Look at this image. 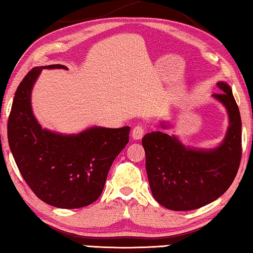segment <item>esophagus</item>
I'll return each instance as SVG.
<instances>
[{
	"label": "esophagus",
	"instance_id": "esophagus-1",
	"mask_svg": "<svg viewBox=\"0 0 253 253\" xmlns=\"http://www.w3.org/2000/svg\"><path fill=\"white\" fill-rule=\"evenodd\" d=\"M144 131L145 128L142 125L134 126L133 129H131V137H133V139H141L143 135H144Z\"/></svg>",
	"mask_w": 253,
	"mask_h": 253
}]
</instances>
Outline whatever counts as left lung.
Segmentation results:
<instances>
[{
  "label": "left lung",
  "instance_id": "left-lung-1",
  "mask_svg": "<svg viewBox=\"0 0 253 253\" xmlns=\"http://www.w3.org/2000/svg\"><path fill=\"white\" fill-rule=\"evenodd\" d=\"M212 97L224 105L228 127L219 145L191 148L175 135L151 131L142 138L145 167L153 198L174 211L194 210L221 197L234 180L242 156V122L232 88L218 82ZM163 128L168 125L161 123Z\"/></svg>",
  "mask_w": 253,
  "mask_h": 253
}]
</instances>
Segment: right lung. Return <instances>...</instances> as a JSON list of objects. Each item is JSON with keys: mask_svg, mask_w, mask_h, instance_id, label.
<instances>
[{"mask_svg": "<svg viewBox=\"0 0 253 253\" xmlns=\"http://www.w3.org/2000/svg\"><path fill=\"white\" fill-rule=\"evenodd\" d=\"M43 69L68 68L36 67L22 79L7 122L9 146L37 198L56 208H83L102 193L109 169L129 141L130 128L93 126L77 134L43 128L32 108V90Z\"/></svg>", "mask_w": 253, "mask_h": 253, "instance_id": "obj_1", "label": "right lung"}]
</instances>
